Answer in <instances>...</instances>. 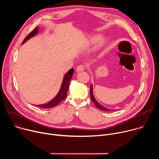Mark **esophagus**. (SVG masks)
<instances>
[{
	"instance_id": "obj_1",
	"label": "esophagus",
	"mask_w": 159,
	"mask_h": 159,
	"mask_svg": "<svg viewBox=\"0 0 159 159\" xmlns=\"http://www.w3.org/2000/svg\"><path fill=\"white\" fill-rule=\"evenodd\" d=\"M85 69V66L84 65H80L77 66V67L76 68V70L77 72H81V71H83Z\"/></svg>"
}]
</instances>
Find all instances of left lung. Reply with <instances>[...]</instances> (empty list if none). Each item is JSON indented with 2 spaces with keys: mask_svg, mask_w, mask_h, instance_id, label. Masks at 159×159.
Returning a JSON list of instances; mask_svg holds the SVG:
<instances>
[{
  "mask_svg": "<svg viewBox=\"0 0 159 159\" xmlns=\"http://www.w3.org/2000/svg\"><path fill=\"white\" fill-rule=\"evenodd\" d=\"M90 99H91L92 101L94 102V104H95V106L99 109L102 110V111H112V109H107L106 107H103L102 106H101L97 101L96 99H95L94 96V94H93V85H90Z\"/></svg>",
  "mask_w": 159,
  "mask_h": 159,
  "instance_id": "1",
  "label": "left lung"
}]
</instances>
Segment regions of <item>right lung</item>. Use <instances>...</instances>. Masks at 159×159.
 <instances>
[{
    "mask_svg": "<svg viewBox=\"0 0 159 159\" xmlns=\"http://www.w3.org/2000/svg\"><path fill=\"white\" fill-rule=\"evenodd\" d=\"M38 28L36 27L35 29L33 30V31H31L30 34H28V35L26 37V38L23 41V42H22V44L25 43L30 38L35 36L38 33ZM74 71V69H71L70 70L68 71V72H66L65 74V75H64V77H63V80L61 85V88L59 90L58 93L52 101H50V102H48L46 104H44L36 105V106H38L39 107H42V108L53 107H55L57 105H58L61 101H62L63 99H65L66 97V94L68 92V90H69L70 81L72 78V75H73Z\"/></svg>",
    "mask_w": 159,
    "mask_h": 159,
    "instance_id": "add662e5",
    "label": "right lung"
}]
</instances>
